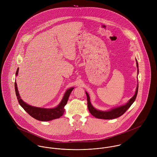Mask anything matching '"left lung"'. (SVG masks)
<instances>
[{"label": "left lung", "instance_id": "left-lung-1", "mask_svg": "<svg viewBox=\"0 0 157 157\" xmlns=\"http://www.w3.org/2000/svg\"><path fill=\"white\" fill-rule=\"evenodd\" d=\"M136 67H138V62H136ZM138 90V86L136 87V92H135V94L134 97H132L130 99L129 102L127 103L125 105L121 106L120 107H118V108H114V109H113L109 111H106V112L100 111H98V110L95 109L92 106V105H91V103L90 102V96H89L87 92H86V96H87L88 109L90 111V113L93 116H94L95 117H96L97 118L111 120V119H113V118H118V117H120L121 115H122L123 113H124V112H126L131 107V106L134 102V101L135 100V99H136V95H137Z\"/></svg>", "mask_w": 157, "mask_h": 157}]
</instances>
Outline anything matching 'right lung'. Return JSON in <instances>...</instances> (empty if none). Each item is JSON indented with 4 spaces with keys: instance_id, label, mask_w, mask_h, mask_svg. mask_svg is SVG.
I'll return each instance as SVG.
<instances>
[{
    "instance_id": "1",
    "label": "right lung",
    "mask_w": 157,
    "mask_h": 157,
    "mask_svg": "<svg viewBox=\"0 0 157 157\" xmlns=\"http://www.w3.org/2000/svg\"><path fill=\"white\" fill-rule=\"evenodd\" d=\"M18 72L19 68L17 69V71L16 72V75L18 74ZM73 89L74 88H71L70 89L67 90L64 95V97H63V99L62 100V101L56 108L53 109H45L31 106L23 101L22 100L20 97L18 92L17 83L15 82V90L19 105L22 107L24 110L32 117L37 120L43 121H50L54 119L59 118L63 115V113L65 112V106L67 103L69 95Z\"/></svg>"
}]
</instances>
